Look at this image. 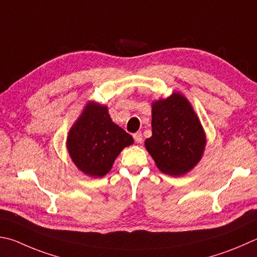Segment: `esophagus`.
<instances>
[{"label": "esophagus", "mask_w": 257, "mask_h": 257, "mask_svg": "<svg viewBox=\"0 0 257 257\" xmlns=\"http://www.w3.org/2000/svg\"><path fill=\"white\" fill-rule=\"evenodd\" d=\"M134 139L137 144H141L143 142V134L142 133H136L134 134Z\"/></svg>", "instance_id": "obj_1"}]
</instances>
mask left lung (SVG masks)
Returning <instances> with one entry per match:
<instances>
[{
    "label": "left lung",
    "mask_w": 257,
    "mask_h": 257,
    "mask_svg": "<svg viewBox=\"0 0 257 257\" xmlns=\"http://www.w3.org/2000/svg\"><path fill=\"white\" fill-rule=\"evenodd\" d=\"M207 139L192 104L179 92L152 103V137L145 141L158 170L172 176L189 173L201 161Z\"/></svg>",
    "instance_id": "obj_1"
}]
</instances>
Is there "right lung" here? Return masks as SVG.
<instances>
[{
  "mask_svg": "<svg viewBox=\"0 0 257 257\" xmlns=\"http://www.w3.org/2000/svg\"><path fill=\"white\" fill-rule=\"evenodd\" d=\"M134 138L115 124L106 105L88 101L69 129L66 147L72 162L84 174L102 177Z\"/></svg>",
  "mask_w": 257,
  "mask_h": 257,
  "instance_id": "add662e5",
  "label": "right lung"
}]
</instances>
